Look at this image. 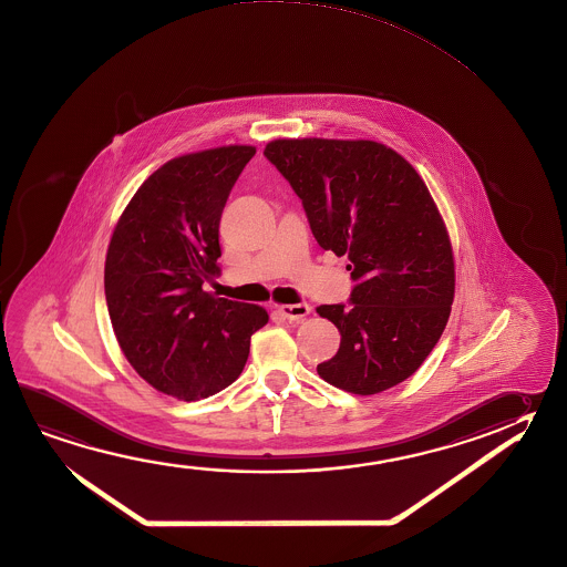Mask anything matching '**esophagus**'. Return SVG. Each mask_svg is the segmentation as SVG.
<instances>
[{
  "mask_svg": "<svg viewBox=\"0 0 567 567\" xmlns=\"http://www.w3.org/2000/svg\"><path fill=\"white\" fill-rule=\"evenodd\" d=\"M310 310L312 308L308 305H282V307H279L280 315L290 322H302L310 315Z\"/></svg>",
  "mask_w": 567,
  "mask_h": 567,
  "instance_id": "esophagus-1",
  "label": "esophagus"
}]
</instances>
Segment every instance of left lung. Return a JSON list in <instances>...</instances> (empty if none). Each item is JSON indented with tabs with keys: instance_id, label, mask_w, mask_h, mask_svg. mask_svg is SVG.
<instances>
[{
	"instance_id": "obj_1",
	"label": "left lung",
	"mask_w": 567,
	"mask_h": 567,
	"mask_svg": "<svg viewBox=\"0 0 567 567\" xmlns=\"http://www.w3.org/2000/svg\"><path fill=\"white\" fill-rule=\"evenodd\" d=\"M265 155L302 200L318 245L347 255L357 282L350 305L317 308L340 332L318 377L360 396L404 382L442 337L456 287L426 183L377 141L275 140Z\"/></svg>"
}]
</instances>
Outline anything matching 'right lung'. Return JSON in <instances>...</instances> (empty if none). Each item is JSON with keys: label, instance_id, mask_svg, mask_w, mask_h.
I'll return each instance as SVG.
<instances>
[{"label": "right lung", "instance_id": "add662e5", "mask_svg": "<svg viewBox=\"0 0 567 567\" xmlns=\"http://www.w3.org/2000/svg\"><path fill=\"white\" fill-rule=\"evenodd\" d=\"M255 153L227 145L167 161L111 235L105 298L121 350L145 382L185 402L233 384L269 322L259 305L203 288L220 275V215Z\"/></svg>", "mask_w": 567, "mask_h": 567}]
</instances>
